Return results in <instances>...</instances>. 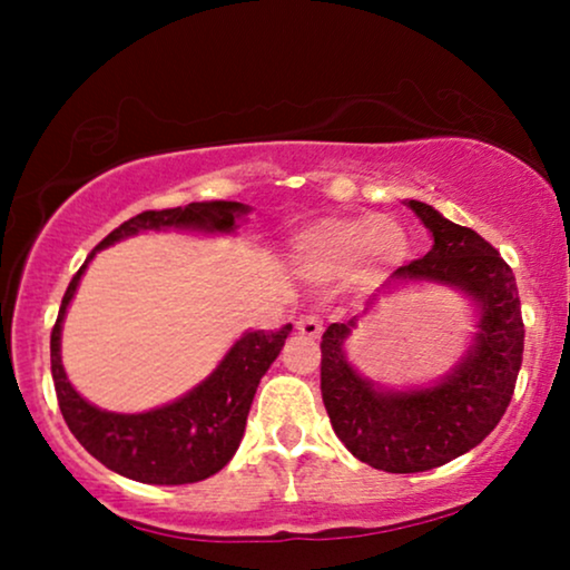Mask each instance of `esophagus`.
<instances>
[{"instance_id": "34e87169", "label": "esophagus", "mask_w": 570, "mask_h": 570, "mask_svg": "<svg viewBox=\"0 0 570 570\" xmlns=\"http://www.w3.org/2000/svg\"><path fill=\"white\" fill-rule=\"evenodd\" d=\"M295 330H298V332L303 334V337L316 340V337H322L324 326H322V322H318L316 316H301L298 322H295Z\"/></svg>"}]
</instances>
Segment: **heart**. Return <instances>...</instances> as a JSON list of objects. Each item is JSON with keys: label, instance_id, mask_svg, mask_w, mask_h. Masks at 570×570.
I'll return each mask as SVG.
<instances>
[{"label": "heart", "instance_id": "obj_1", "mask_svg": "<svg viewBox=\"0 0 570 570\" xmlns=\"http://www.w3.org/2000/svg\"><path fill=\"white\" fill-rule=\"evenodd\" d=\"M407 254V233L386 215L322 217L291 238V262L303 277L326 283L355 267L376 275Z\"/></svg>", "mask_w": 570, "mask_h": 570}]
</instances>
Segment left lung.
<instances>
[{"mask_svg": "<svg viewBox=\"0 0 570 570\" xmlns=\"http://www.w3.org/2000/svg\"><path fill=\"white\" fill-rule=\"evenodd\" d=\"M431 230L423 259L404 264L373 295L407 282L454 286L479 306L473 342L446 377L431 387L389 390L361 377L344 342L362 316L330 324L322 337V400L337 439L373 470L425 472L485 441L509 407L524 353L517 277L501 254L472 228L456 225L417 199L404 202Z\"/></svg>", "mask_w": 570, "mask_h": 570, "instance_id": "1", "label": "left lung"}]
</instances>
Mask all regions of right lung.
<instances>
[{
	"instance_id": "add662e5",
	"label": "right lung",
	"mask_w": 570,
	"mask_h": 570,
	"mask_svg": "<svg viewBox=\"0 0 570 570\" xmlns=\"http://www.w3.org/2000/svg\"><path fill=\"white\" fill-rule=\"evenodd\" d=\"M248 213L240 202H191L150 209L108 233L69 283L51 330V376L65 423L85 451L124 478L147 485H189L220 472L246 431L256 386L283 350L293 324L277 332H244L209 376L178 400L147 412H108L90 404L69 384L61 365V324L80 277L96 252L145 230L233 233Z\"/></svg>"
}]
</instances>
